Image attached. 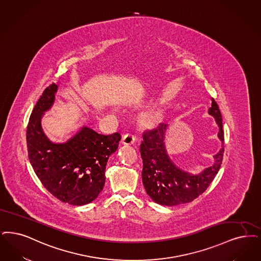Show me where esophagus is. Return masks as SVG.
<instances>
[{
  "mask_svg": "<svg viewBox=\"0 0 261 261\" xmlns=\"http://www.w3.org/2000/svg\"><path fill=\"white\" fill-rule=\"evenodd\" d=\"M134 142H135L134 136L127 134V135L122 136V138H121V145H123V146H131L134 144Z\"/></svg>",
  "mask_w": 261,
  "mask_h": 261,
  "instance_id": "34e87169",
  "label": "esophagus"
}]
</instances>
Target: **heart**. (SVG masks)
Wrapping results in <instances>:
<instances>
[{"instance_id": "1", "label": "heart", "mask_w": 261, "mask_h": 261, "mask_svg": "<svg viewBox=\"0 0 261 261\" xmlns=\"http://www.w3.org/2000/svg\"><path fill=\"white\" fill-rule=\"evenodd\" d=\"M162 116V113L159 110H154L152 112H149L145 115L146 120L151 121V122H156Z\"/></svg>"}]
</instances>
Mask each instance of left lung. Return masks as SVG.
<instances>
[{"mask_svg": "<svg viewBox=\"0 0 261 261\" xmlns=\"http://www.w3.org/2000/svg\"><path fill=\"white\" fill-rule=\"evenodd\" d=\"M211 101L208 113L219 126L218 137L221 148L214 155V164L198 174L177 167L168 155L164 143L167 124L161 123L156 129L144 133L140 146L143 159L142 179L147 195L157 204L172 207L189 203L207 189L218 174L224 152V137L219 106L213 98Z\"/></svg>", "mask_w": 261, "mask_h": 261, "instance_id": "left-lung-1", "label": "left lung"}]
</instances>
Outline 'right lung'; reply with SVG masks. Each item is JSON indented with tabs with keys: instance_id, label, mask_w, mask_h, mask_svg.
<instances>
[{
	"instance_id": "obj_1",
	"label": "right lung",
	"mask_w": 261,
	"mask_h": 261,
	"mask_svg": "<svg viewBox=\"0 0 261 261\" xmlns=\"http://www.w3.org/2000/svg\"><path fill=\"white\" fill-rule=\"evenodd\" d=\"M58 86L49 85L32 112L26 134L28 155L37 177L53 196L83 206L103 190L107 162L116 151L120 135H101L83 126L64 143L50 141L43 132L42 118L54 104Z\"/></svg>"
}]
</instances>
